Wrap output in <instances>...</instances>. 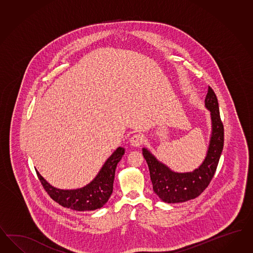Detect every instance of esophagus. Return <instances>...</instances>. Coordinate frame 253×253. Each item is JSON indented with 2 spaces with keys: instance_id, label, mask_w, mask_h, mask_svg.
Masks as SVG:
<instances>
[{
  "instance_id": "1",
  "label": "esophagus",
  "mask_w": 253,
  "mask_h": 253,
  "mask_svg": "<svg viewBox=\"0 0 253 253\" xmlns=\"http://www.w3.org/2000/svg\"><path fill=\"white\" fill-rule=\"evenodd\" d=\"M144 142V138L141 133H137L134 135L131 136L130 139H129V142H130V145L133 146V147H140L142 145V143Z\"/></svg>"
}]
</instances>
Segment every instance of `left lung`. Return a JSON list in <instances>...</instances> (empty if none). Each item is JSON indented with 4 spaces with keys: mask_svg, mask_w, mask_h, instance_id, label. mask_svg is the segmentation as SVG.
I'll list each match as a JSON object with an SVG mask.
<instances>
[{
    "mask_svg": "<svg viewBox=\"0 0 253 253\" xmlns=\"http://www.w3.org/2000/svg\"><path fill=\"white\" fill-rule=\"evenodd\" d=\"M205 106L210 111L212 130L203 163L192 172H177L157 160L148 149L142 148L154 191L166 203H182L198 197L213 178L224 145V127L216 94L209 86Z\"/></svg>",
    "mask_w": 253,
    "mask_h": 253,
    "instance_id": "8db88e82",
    "label": "left lung"
}]
</instances>
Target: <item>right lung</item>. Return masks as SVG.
Segmentation results:
<instances>
[{
  "instance_id": "right-lung-1",
  "label": "right lung",
  "mask_w": 253,
  "mask_h": 253,
  "mask_svg": "<svg viewBox=\"0 0 253 253\" xmlns=\"http://www.w3.org/2000/svg\"><path fill=\"white\" fill-rule=\"evenodd\" d=\"M124 153L123 147L116 149L105 162L96 177L89 184L78 189H59L50 185L37 171V176L50 197L62 207L77 211L98 210L108 202L112 194L115 170Z\"/></svg>"
}]
</instances>
